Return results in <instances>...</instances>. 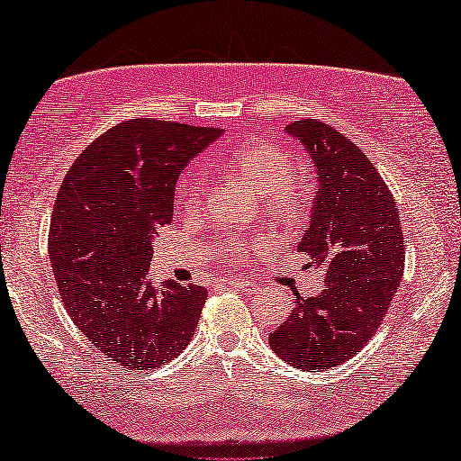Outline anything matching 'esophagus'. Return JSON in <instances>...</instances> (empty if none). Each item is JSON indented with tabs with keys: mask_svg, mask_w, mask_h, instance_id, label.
Instances as JSON below:
<instances>
[{
	"mask_svg": "<svg viewBox=\"0 0 461 461\" xmlns=\"http://www.w3.org/2000/svg\"><path fill=\"white\" fill-rule=\"evenodd\" d=\"M230 287L238 289V291H244V294H252V291L258 289L257 285H254L252 281H248V279H231Z\"/></svg>",
	"mask_w": 461,
	"mask_h": 461,
	"instance_id": "34e87169",
	"label": "esophagus"
}]
</instances>
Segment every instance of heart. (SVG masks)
Listing matches in <instances>:
<instances>
[{
    "mask_svg": "<svg viewBox=\"0 0 461 461\" xmlns=\"http://www.w3.org/2000/svg\"><path fill=\"white\" fill-rule=\"evenodd\" d=\"M221 170L244 176L254 186L262 188V207L276 217H295L308 201V185L299 174L291 172L295 166L294 151L273 141L238 149L231 156L217 162ZM204 182L201 176H186L180 182V201L188 211L201 207ZM248 248L246 242L230 240L223 244L228 257H238Z\"/></svg>",
    "mask_w": 461,
    "mask_h": 461,
    "instance_id": "obj_1",
    "label": "heart"
}]
</instances>
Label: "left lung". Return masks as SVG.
<instances>
[{
  "mask_svg": "<svg viewBox=\"0 0 461 461\" xmlns=\"http://www.w3.org/2000/svg\"><path fill=\"white\" fill-rule=\"evenodd\" d=\"M316 167L312 217L297 244L322 268L324 291L295 299L268 336L283 361L303 371L330 369L361 353L382 324L404 273L396 199L357 145L322 121L285 127Z\"/></svg>",
  "mask_w": 461,
  "mask_h": 461,
  "instance_id": "obj_1",
  "label": "left lung"
}]
</instances>
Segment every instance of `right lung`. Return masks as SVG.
<instances>
[{
	"mask_svg": "<svg viewBox=\"0 0 461 461\" xmlns=\"http://www.w3.org/2000/svg\"><path fill=\"white\" fill-rule=\"evenodd\" d=\"M221 129L129 119L79 153L57 194L49 257L63 305L111 361L156 369L176 359L199 324L201 285L149 279L153 238L172 221L188 159Z\"/></svg>",
	"mask_w": 461,
	"mask_h": 461,
	"instance_id": "1",
	"label": "right lung"
}]
</instances>
